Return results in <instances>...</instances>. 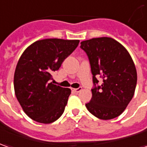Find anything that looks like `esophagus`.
<instances>
[{"label":"esophagus","mask_w":147,"mask_h":147,"mask_svg":"<svg viewBox=\"0 0 147 147\" xmlns=\"http://www.w3.org/2000/svg\"><path fill=\"white\" fill-rule=\"evenodd\" d=\"M71 90H72V92H76V93H78V92H80V91L82 90V88H71Z\"/></svg>","instance_id":"obj_1"}]
</instances>
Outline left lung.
<instances>
[{
  "mask_svg": "<svg viewBox=\"0 0 147 147\" xmlns=\"http://www.w3.org/2000/svg\"><path fill=\"white\" fill-rule=\"evenodd\" d=\"M80 48L88 57L92 74V96L85 104L97 118L109 120L121 115L132 100L137 71L132 58L122 45L112 38L83 41ZM98 77L102 79L99 86Z\"/></svg>",
  "mask_w": 147,
  "mask_h": 147,
  "instance_id": "left-lung-1",
  "label": "left lung"
}]
</instances>
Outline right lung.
<instances>
[{
  "label": "right lung",
  "mask_w": 147,
  "mask_h": 147,
  "mask_svg": "<svg viewBox=\"0 0 147 147\" xmlns=\"http://www.w3.org/2000/svg\"><path fill=\"white\" fill-rule=\"evenodd\" d=\"M79 42L59 38L39 40L20 57L13 80L15 95L23 111L34 121L52 123L63 113L71 89L54 84L52 73Z\"/></svg>",
  "instance_id": "obj_1"
}]
</instances>
